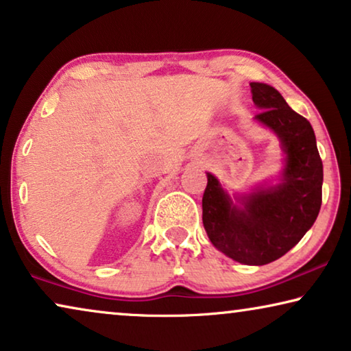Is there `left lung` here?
I'll return each instance as SVG.
<instances>
[{
	"instance_id": "obj_1",
	"label": "left lung",
	"mask_w": 351,
	"mask_h": 351,
	"mask_svg": "<svg viewBox=\"0 0 351 351\" xmlns=\"http://www.w3.org/2000/svg\"><path fill=\"white\" fill-rule=\"evenodd\" d=\"M261 124L279 135L287 154L282 182L243 197V208L208 173L203 226L211 243L244 265H268L301 241L320 213L323 164L311 123L289 107L276 88L250 83Z\"/></svg>"
}]
</instances>
